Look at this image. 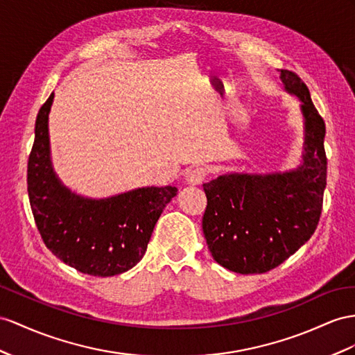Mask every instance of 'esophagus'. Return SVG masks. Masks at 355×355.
<instances>
[{
  "instance_id": "1",
  "label": "esophagus",
  "mask_w": 355,
  "mask_h": 355,
  "mask_svg": "<svg viewBox=\"0 0 355 355\" xmlns=\"http://www.w3.org/2000/svg\"><path fill=\"white\" fill-rule=\"evenodd\" d=\"M207 175H208V171L205 168L196 166V168H192V169L187 171L186 181H187V184L198 186V184L202 183V181L207 178Z\"/></svg>"
}]
</instances>
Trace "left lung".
I'll return each instance as SVG.
<instances>
[{
	"instance_id": "left-lung-1",
	"label": "left lung",
	"mask_w": 355,
	"mask_h": 355,
	"mask_svg": "<svg viewBox=\"0 0 355 355\" xmlns=\"http://www.w3.org/2000/svg\"><path fill=\"white\" fill-rule=\"evenodd\" d=\"M285 89L302 100L303 165L284 174H226L204 184L202 231L217 264L240 275L280 266L312 237L327 186L325 123L302 78L280 70Z\"/></svg>"
}]
</instances>
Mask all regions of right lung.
Instances as JSON below:
<instances>
[{"label":"right lung","mask_w":355,"mask_h":355,"mask_svg":"<svg viewBox=\"0 0 355 355\" xmlns=\"http://www.w3.org/2000/svg\"><path fill=\"white\" fill-rule=\"evenodd\" d=\"M53 93L35 118L26 184L34 222L46 248L64 264L109 277L142 259L154 226L178 189L142 187L106 199H87L60 183L51 166L48 115Z\"/></svg>","instance_id":"right-lung-1"}]
</instances>
